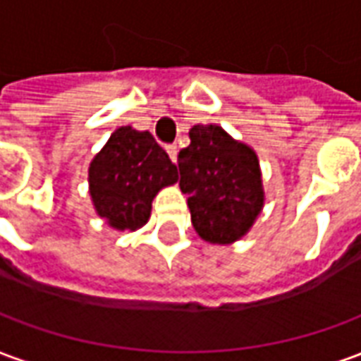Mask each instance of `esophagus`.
Wrapping results in <instances>:
<instances>
[{
  "label": "esophagus",
  "mask_w": 361,
  "mask_h": 361,
  "mask_svg": "<svg viewBox=\"0 0 361 361\" xmlns=\"http://www.w3.org/2000/svg\"><path fill=\"white\" fill-rule=\"evenodd\" d=\"M166 152L170 154L172 162H176V160H178V147H176V145H166Z\"/></svg>",
  "instance_id": "esophagus-1"
}]
</instances>
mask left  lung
<instances>
[{
	"label": "left lung",
	"instance_id": "1",
	"mask_svg": "<svg viewBox=\"0 0 361 361\" xmlns=\"http://www.w3.org/2000/svg\"><path fill=\"white\" fill-rule=\"evenodd\" d=\"M189 139L178 168L193 228L204 242H235L263 207L257 154L219 126L191 127Z\"/></svg>",
	"mask_w": 361,
	"mask_h": 361
}]
</instances>
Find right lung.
I'll use <instances>...</instances> for the list:
<instances>
[{
  "label": "right lung",
  "instance_id": "obj_1",
  "mask_svg": "<svg viewBox=\"0 0 361 361\" xmlns=\"http://www.w3.org/2000/svg\"><path fill=\"white\" fill-rule=\"evenodd\" d=\"M178 180V168L149 131L119 127L89 168L96 212L118 230H137L150 216L152 199Z\"/></svg>",
  "mask_w": 361,
  "mask_h": 361
}]
</instances>
